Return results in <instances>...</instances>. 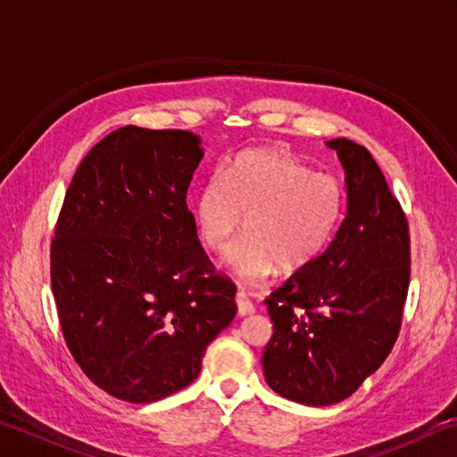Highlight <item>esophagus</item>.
<instances>
[{"label": "esophagus", "mask_w": 457, "mask_h": 457, "mask_svg": "<svg viewBox=\"0 0 457 457\" xmlns=\"http://www.w3.org/2000/svg\"><path fill=\"white\" fill-rule=\"evenodd\" d=\"M236 304H237V314L239 316H247V314H253V304L250 303V298L245 296V292H237L236 294Z\"/></svg>", "instance_id": "esophagus-1"}]
</instances>
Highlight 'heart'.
<instances>
[{
  "instance_id": "b5f03b06",
  "label": "heart",
  "mask_w": 457,
  "mask_h": 457,
  "mask_svg": "<svg viewBox=\"0 0 457 457\" xmlns=\"http://www.w3.org/2000/svg\"><path fill=\"white\" fill-rule=\"evenodd\" d=\"M343 191L327 173H312L278 149L242 153L193 197L201 244L229 252L228 264L244 280H264L278 266L294 274L312 264L335 236Z\"/></svg>"
}]
</instances>
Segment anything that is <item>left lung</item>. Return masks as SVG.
Returning <instances> with one entry per match:
<instances>
[{
    "instance_id": "left-lung-1",
    "label": "left lung",
    "mask_w": 457,
    "mask_h": 457,
    "mask_svg": "<svg viewBox=\"0 0 457 457\" xmlns=\"http://www.w3.org/2000/svg\"><path fill=\"white\" fill-rule=\"evenodd\" d=\"M346 175V212L327 250L266 298L274 335L268 385L290 401L332 405L383 365L399 337L411 276L403 207L377 161L349 138L328 141Z\"/></svg>"
}]
</instances>
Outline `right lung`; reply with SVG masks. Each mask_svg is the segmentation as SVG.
<instances>
[{
  "mask_svg": "<svg viewBox=\"0 0 457 457\" xmlns=\"http://www.w3.org/2000/svg\"><path fill=\"white\" fill-rule=\"evenodd\" d=\"M201 157L187 130L117 129L76 169L54 229L52 294L68 351L129 403L195 381L237 312L236 284L215 272L187 210Z\"/></svg>",
  "mask_w": 457,
  "mask_h": 457,
  "instance_id": "obj_1",
  "label": "right lung"
}]
</instances>
